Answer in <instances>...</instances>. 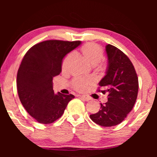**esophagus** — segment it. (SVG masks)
Instances as JSON below:
<instances>
[{
    "instance_id": "34e87169",
    "label": "esophagus",
    "mask_w": 157,
    "mask_h": 157,
    "mask_svg": "<svg viewBox=\"0 0 157 157\" xmlns=\"http://www.w3.org/2000/svg\"><path fill=\"white\" fill-rule=\"evenodd\" d=\"M81 98H82L83 100H85V101H90L91 99V98L89 96H86V95H81Z\"/></svg>"
}]
</instances>
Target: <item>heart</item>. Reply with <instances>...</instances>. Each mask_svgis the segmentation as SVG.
I'll list each match as a JSON object with an SVG mask.
<instances>
[{"label":"heart","instance_id":"obj_1","mask_svg":"<svg viewBox=\"0 0 157 157\" xmlns=\"http://www.w3.org/2000/svg\"><path fill=\"white\" fill-rule=\"evenodd\" d=\"M81 53L92 66L98 65L104 58V52H103L102 48L98 45L94 43H89L84 45L81 48ZM74 59L75 53L74 52L68 53L64 57L61 64V68L63 71H67L70 69L74 63ZM101 67H103V65H101ZM91 81L90 79L77 77L73 80L72 84L75 89L78 91H83L86 89L88 85L91 83Z\"/></svg>","mask_w":157,"mask_h":157}]
</instances>
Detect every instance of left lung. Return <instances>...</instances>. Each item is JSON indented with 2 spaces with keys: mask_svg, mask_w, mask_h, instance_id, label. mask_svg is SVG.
Wrapping results in <instances>:
<instances>
[{
  "mask_svg": "<svg viewBox=\"0 0 157 157\" xmlns=\"http://www.w3.org/2000/svg\"><path fill=\"white\" fill-rule=\"evenodd\" d=\"M108 67L98 84L108 94V101L101 104L99 111L90 115L98 125L110 127L121 123L132 110L139 90L138 77L132 61L117 47L106 46Z\"/></svg>",
  "mask_w": 157,
  "mask_h": 157,
  "instance_id": "8db88e82",
  "label": "left lung"
}]
</instances>
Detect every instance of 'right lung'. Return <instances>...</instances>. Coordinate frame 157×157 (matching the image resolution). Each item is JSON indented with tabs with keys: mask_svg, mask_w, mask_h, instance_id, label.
I'll use <instances>...</instances> for the list:
<instances>
[{
	"mask_svg": "<svg viewBox=\"0 0 157 157\" xmlns=\"http://www.w3.org/2000/svg\"><path fill=\"white\" fill-rule=\"evenodd\" d=\"M81 41L49 40L32 46L21 61L17 74V89L27 112L40 124H51L63 115L75 96L53 90V78L61 72L65 56Z\"/></svg>",
	"mask_w": 157,
	"mask_h": 157,
	"instance_id": "right-lung-1",
	"label": "right lung"
}]
</instances>
